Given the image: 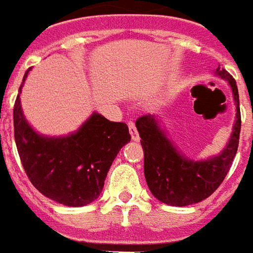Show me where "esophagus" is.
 I'll return each instance as SVG.
<instances>
[{
  "label": "esophagus",
  "instance_id": "esophagus-1",
  "mask_svg": "<svg viewBox=\"0 0 253 253\" xmlns=\"http://www.w3.org/2000/svg\"><path fill=\"white\" fill-rule=\"evenodd\" d=\"M128 126L129 132H130V136H132V140H133V141H138V140H140V136H138V132L137 129H136V125H134L133 121H129Z\"/></svg>",
  "mask_w": 253,
  "mask_h": 253
}]
</instances>
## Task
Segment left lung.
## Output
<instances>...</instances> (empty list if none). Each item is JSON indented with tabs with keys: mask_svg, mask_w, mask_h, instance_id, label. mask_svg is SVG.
I'll use <instances>...</instances> for the list:
<instances>
[{
	"mask_svg": "<svg viewBox=\"0 0 253 253\" xmlns=\"http://www.w3.org/2000/svg\"><path fill=\"white\" fill-rule=\"evenodd\" d=\"M214 76L227 81L236 106L232 133L219 155L204 160L189 159L168 137L161 125V117L145 115L136 121L144 149V173L148 187L157 200L168 206L185 207L206 200L223 183L236 156L242 126L236 81L220 65Z\"/></svg>",
	"mask_w": 253,
	"mask_h": 253,
	"instance_id": "obj_1",
	"label": "left lung"
}]
</instances>
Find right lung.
<instances>
[{
    "label": "right lung",
    "mask_w": 253,
    "mask_h": 253,
    "mask_svg": "<svg viewBox=\"0 0 253 253\" xmlns=\"http://www.w3.org/2000/svg\"><path fill=\"white\" fill-rule=\"evenodd\" d=\"M30 69L13 111L14 138L24 169L34 187L50 200L68 207L90 204L102 192L120 149L130 141L128 125L93 112L76 132L65 136L39 133L21 106V89Z\"/></svg>",
    "instance_id": "right-lung-1"
}]
</instances>
